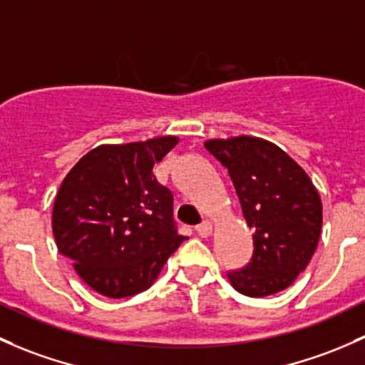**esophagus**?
I'll use <instances>...</instances> for the list:
<instances>
[{
    "label": "esophagus",
    "instance_id": "1",
    "mask_svg": "<svg viewBox=\"0 0 365 365\" xmlns=\"http://www.w3.org/2000/svg\"><path fill=\"white\" fill-rule=\"evenodd\" d=\"M212 231H213V225L210 220H202L201 224L195 227V232H197L201 237H208L210 234H212Z\"/></svg>",
    "mask_w": 365,
    "mask_h": 365
}]
</instances>
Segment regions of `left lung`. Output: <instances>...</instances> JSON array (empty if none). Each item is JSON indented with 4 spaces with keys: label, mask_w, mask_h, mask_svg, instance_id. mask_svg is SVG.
Instances as JSON below:
<instances>
[{
    "label": "left lung",
    "mask_w": 365,
    "mask_h": 365,
    "mask_svg": "<svg viewBox=\"0 0 365 365\" xmlns=\"http://www.w3.org/2000/svg\"><path fill=\"white\" fill-rule=\"evenodd\" d=\"M231 176L243 217L253 229L252 260L227 273L240 294L282 292L306 269L322 231V199L306 171L271 141L255 136L208 140Z\"/></svg>",
    "instance_id": "left-lung-1"
}]
</instances>
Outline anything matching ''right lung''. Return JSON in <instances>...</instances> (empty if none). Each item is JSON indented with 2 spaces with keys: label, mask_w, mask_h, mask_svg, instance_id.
Here are the masks:
<instances>
[{
  "label": "right lung",
  "mask_w": 365,
  "mask_h": 365,
  "mask_svg": "<svg viewBox=\"0 0 365 365\" xmlns=\"http://www.w3.org/2000/svg\"><path fill=\"white\" fill-rule=\"evenodd\" d=\"M176 143V136H159L99 145L61 183L52 212L56 245L98 294L122 299L147 290L185 240L173 220L171 190L153 175Z\"/></svg>",
  "instance_id": "obj_1"
}]
</instances>
